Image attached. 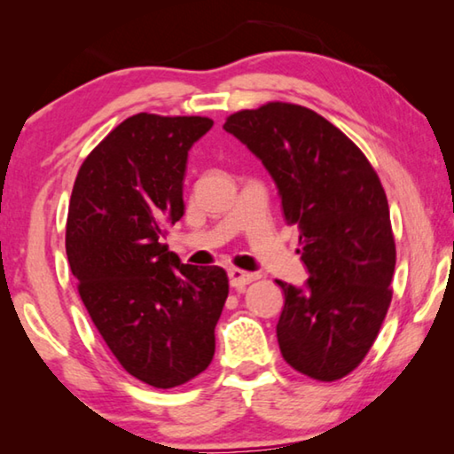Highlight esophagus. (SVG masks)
<instances>
[{"label": "esophagus", "mask_w": 454, "mask_h": 454, "mask_svg": "<svg viewBox=\"0 0 454 454\" xmlns=\"http://www.w3.org/2000/svg\"><path fill=\"white\" fill-rule=\"evenodd\" d=\"M228 278H230V286H232V288H244L246 284H250V282L256 280V274L244 272V270H238V268H232V270H228Z\"/></svg>", "instance_id": "1"}]
</instances>
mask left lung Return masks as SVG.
<instances>
[{
	"mask_svg": "<svg viewBox=\"0 0 454 454\" xmlns=\"http://www.w3.org/2000/svg\"><path fill=\"white\" fill-rule=\"evenodd\" d=\"M278 186L309 282L282 280L276 336L294 371L333 382L363 363L393 301L396 246L379 174L358 145L304 106L268 102L226 118Z\"/></svg>",
	"mask_w": 454,
	"mask_h": 454,
	"instance_id": "1",
	"label": "left lung"
}]
</instances>
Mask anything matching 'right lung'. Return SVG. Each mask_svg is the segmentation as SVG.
Here are the masks:
<instances>
[{
    "label": "right lung",
    "instance_id": "right-lung-1",
    "mask_svg": "<svg viewBox=\"0 0 454 454\" xmlns=\"http://www.w3.org/2000/svg\"><path fill=\"white\" fill-rule=\"evenodd\" d=\"M212 124L136 114L88 153L70 198L66 254L82 302L121 368L153 388L208 368L228 298L224 268L182 264L164 244L184 216L188 150Z\"/></svg>",
    "mask_w": 454,
    "mask_h": 454
}]
</instances>
